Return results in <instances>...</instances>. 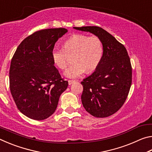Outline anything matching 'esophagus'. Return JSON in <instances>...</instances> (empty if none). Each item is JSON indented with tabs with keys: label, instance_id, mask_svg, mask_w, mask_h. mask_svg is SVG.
Masks as SVG:
<instances>
[{
	"label": "esophagus",
	"instance_id": "1",
	"mask_svg": "<svg viewBox=\"0 0 152 152\" xmlns=\"http://www.w3.org/2000/svg\"><path fill=\"white\" fill-rule=\"evenodd\" d=\"M74 82H75V81H74V80H68L69 85H71V84H72Z\"/></svg>",
	"mask_w": 152,
	"mask_h": 152
}]
</instances>
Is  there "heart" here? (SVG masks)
Instances as JSON below:
<instances>
[{
  "instance_id": "obj_1",
  "label": "heart",
  "mask_w": 152,
  "mask_h": 152,
  "mask_svg": "<svg viewBox=\"0 0 152 152\" xmlns=\"http://www.w3.org/2000/svg\"><path fill=\"white\" fill-rule=\"evenodd\" d=\"M103 46L97 36L75 34L65 41L64 48L54 47L51 51L53 63L58 68L65 70L72 57L73 64L66 71L65 76L76 78L85 72L94 70L102 60Z\"/></svg>"
}]
</instances>
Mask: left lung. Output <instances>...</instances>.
Segmentation results:
<instances>
[{"label":"left lung","instance_id":"1","mask_svg":"<svg viewBox=\"0 0 152 152\" xmlns=\"http://www.w3.org/2000/svg\"><path fill=\"white\" fill-rule=\"evenodd\" d=\"M96 35L103 46V55L96 70L81 82L84 109L98 118L117 112L127 99L132 82V67L127 51L122 43L101 27H74Z\"/></svg>","mask_w":152,"mask_h":152}]
</instances>
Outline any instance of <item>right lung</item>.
I'll return each instance as SVG.
<instances>
[{"mask_svg":"<svg viewBox=\"0 0 152 152\" xmlns=\"http://www.w3.org/2000/svg\"><path fill=\"white\" fill-rule=\"evenodd\" d=\"M66 32L65 28L37 31L20 43L12 56L10 91L17 109L30 119L51 116L68 87L51 57L56 42Z\"/></svg>","mask_w":152,"mask_h":152,"instance_id":"add662e5","label":"right lung"}]
</instances>
